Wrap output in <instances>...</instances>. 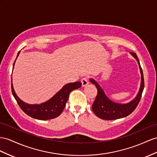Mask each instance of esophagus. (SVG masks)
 Wrapping results in <instances>:
<instances>
[{
	"mask_svg": "<svg viewBox=\"0 0 157 157\" xmlns=\"http://www.w3.org/2000/svg\"><path fill=\"white\" fill-rule=\"evenodd\" d=\"M82 83V86H86L88 83H89V81H88V77H84L81 80Z\"/></svg>",
	"mask_w": 157,
	"mask_h": 157,
	"instance_id": "esophagus-1",
	"label": "esophagus"
}]
</instances>
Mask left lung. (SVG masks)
<instances>
[{"mask_svg": "<svg viewBox=\"0 0 157 157\" xmlns=\"http://www.w3.org/2000/svg\"><path fill=\"white\" fill-rule=\"evenodd\" d=\"M131 54L138 62L140 74H141V84H140L139 91L136 97L131 102L127 104H119L113 102L105 95L98 83L95 80L92 79H90V82L95 84L98 90V94L96 95L93 105H92V111L100 119L104 120H115L127 117L128 115H130L138 105L140 98H141L144 86V77L143 70L140 67L137 56L134 52H131Z\"/></svg>", "mask_w": 157, "mask_h": 157, "instance_id": "left-lung-1", "label": "left lung"}]
</instances>
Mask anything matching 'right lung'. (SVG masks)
Instances as JSON below:
<instances>
[{"mask_svg":"<svg viewBox=\"0 0 157 157\" xmlns=\"http://www.w3.org/2000/svg\"><path fill=\"white\" fill-rule=\"evenodd\" d=\"M19 54L20 52L18 53L17 56ZM81 86L82 82H80L67 83L49 101L40 104V105H29V104L23 102L15 94L13 84H11V89L12 93H13L16 101H17L21 109L26 114L34 119L48 120L57 117L62 113L68 98H69L70 94L73 90H77Z\"/></svg>","mask_w":157,"mask_h":157,"instance_id":"1","label":"right lung"}]
</instances>
